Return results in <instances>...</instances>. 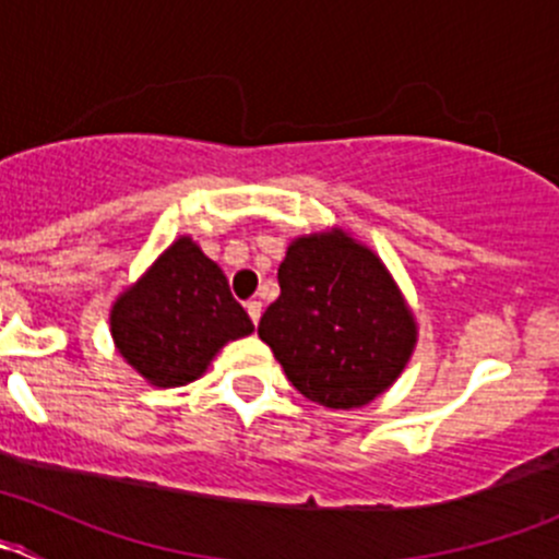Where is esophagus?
<instances>
[{
  "label": "esophagus",
  "mask_w": 559,
  "mask_h": 559,
  "mask_svg": "<svg viewBox=\"0 0 559 559\" xmlns=\"http://www.w3.org/2000/svg\"><path fill=\"white\" fill-rule=\"evenodd\" d=\"M246 311H248V316H251L253 324H257L259 316H262V302H259V300H248L246 302Z\"/></svg>",
  "instance_id": "34e87169"
}]
</instances>
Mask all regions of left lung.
<instances>
[{
    "label": "left lung",
    "instance_id": "8db88e82",
    "mask_svg": "<svg viewBox=\"0 0 559 559\" xmlns=\"http://www.w3.org/2000/svg\"><path fill=\"white\" fill-rule=\"evenodd\" d=\"M278 286L259 337L297 392L326 408H359L403 373L416 343L414 316L370 248L346 235L297 238Z\"/></svg>",
    "mask_w": 559,
    "mask_h": 559
}]
</instances>
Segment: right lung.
I'll list each match as a JSON object with an SVG mask.
<instances>
[{
  "label": "right lung",
  "instance_id": "add662e5",
  "mask_svg": "<svg viewBox=\"0 0 559 559\" xmlns=\"http://www.w3.org/2000/svg\"><path fill=\"white\" fill-rule=\"evenodd\" d=\"M110 326L123 359L154 386L200 379L224 343L253 330L218 264L191 238L175 240L138 286L118 297Z\"/></svg>",
  "mask_w": 559,
  "mask_h": 559
}]
</instances>
